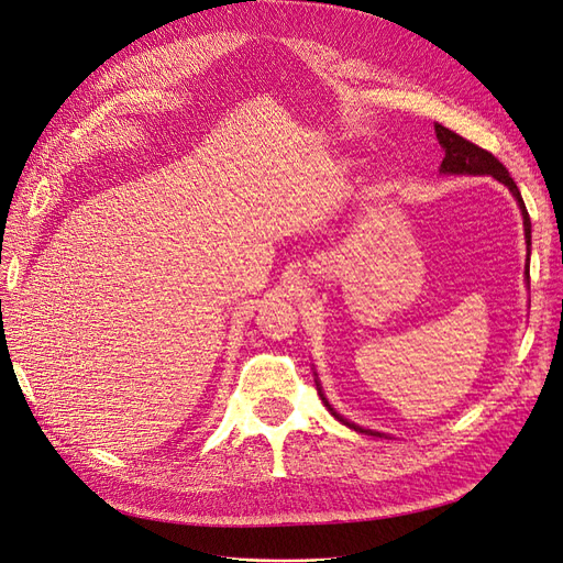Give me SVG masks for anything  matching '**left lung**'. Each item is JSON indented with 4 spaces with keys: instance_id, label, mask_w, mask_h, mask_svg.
Returning <instances> with one entry per match:
<instances>
[{
    "instance_id": "8db88e82",
    "label": "left lung",
    "mask_w": 563,
    "mask_h": 563,
    "mask_svg": "<svg viewBox=\"0 0 563 563\" xmlns=\"http://www.w3.org/2000/svg\"><path fill=\"white\" fill-rule=\"evenodd\" d=\"M435 128V139H439L441 148L445 151V157L441 162V174H454V176H494L498 183H504L508 190L512 192L519 211H522V218H525V234H527V245H531V220H529V213H527V206H525V199L522 195H519L515 180L510 178L506 166L498 162L492 153H487L485 148H481V145H475L471 141H466L464 136H460L456 132L443 128V124H433ZM529 266V264H527ZM318 391L320 397L324 401V406L331 410V415L343 424H347L350 429L355 431H362V433H371V435H380L378 431H371V429H362L357 424L347 422L345 418H341V415L329 406V401L324 399V394L320 389V383H318Z\"/></svg>"
}]
</instances>
